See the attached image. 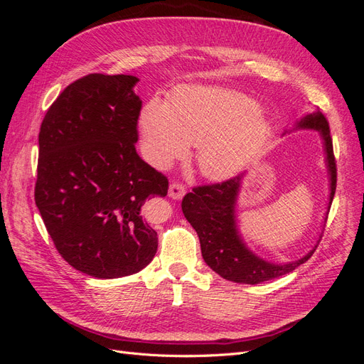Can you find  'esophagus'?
Returning a JSON list of instances; mask_svg holds the SVG:
<instances>
[{"label":"esophagus","instance_id":"1","mask_svg":"<svg viewBox=\"0 0 364 364\" xmlns=\"http://www.w3.org/2000/svg\"><path fill=\"white\" fill-rule=\"evenodd\" d=\"M185 193H186L185 186L181 185V183H178V182H173V183L168 186V196L171 197V199L179 200V199H182V197L185 196Z\"/></svg>","mask_w":364,"mask_h":364}]
</instances>
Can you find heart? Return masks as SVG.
<instances>
[{"label":"heart","instance_id":"b5f03b06","mask_svg":"<svg viewBox=\"0 0 364 364\" xmlns=\"http://www.w3.org/2000/svg\"><path fill=\"white\" fill-rule=\"evenodd\" d=\"M252 98L215 86H188L170 103L151 98L141 109V150L164 170L197 146V164L209 179H226L247 167L270 138V123Z\"/></svg>","mask_w":364,"mask_h":364}]
</instances>
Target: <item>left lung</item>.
I'll return each instance as SVG.
<instances>
[{
  "mask_svg": "<svg viewBox=\"0 0 364 364\" xmlns=\"http://www.w3.org/2000/svg\"><path fill=\"white\" fill-rule=\"evenodd\" d=\"M297 129L317 130L322 138L325 165L329 178L328 215L334 199L337 182L333 139L331 134H329L328 121L321 111L306 114L299 121H296L293 129L285 130L284 135ZM243 178L245 176L241 174L222 183L197 186L193 193H188L183 197L182 211L199 235L202 257L208 266L228 281L253 285L281 278L284 274L293 272L296 267L308 261L317 245L305 253L302 258L289 262H272L253 253L240 234L237 218V202Z\"/></svg>",
  "mask_w": 364,
  "mask_h": 364,
  "instance_id": "obj_1",
  "label": "left lung"
}]
</instances>
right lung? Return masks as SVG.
<instances>
[{
  "label": "right lung",
  "mask_w": 364,
  "mask_h": 364,
  "mask_svg": "<svg viewBox=\"0 0 364 364\" xmlns=\"http://www.w3.org/2000/svg\"><path fill=\"white\" fill-rule=\"evenodd\" d=\"M135 75L90 74L63 90L39 132L35 200L70 266L100 279L149 266L158 234L141 211L168 181L135 149L142 102Z\"/></svg>",
  "instance_id": "add662e5"
}]
</instances>
